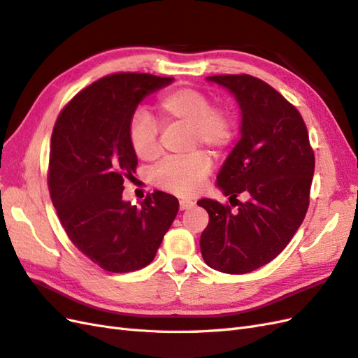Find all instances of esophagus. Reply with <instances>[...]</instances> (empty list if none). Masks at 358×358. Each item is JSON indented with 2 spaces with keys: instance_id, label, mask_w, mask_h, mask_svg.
<instances>
[{
  "instance_id": "obj_1",
  "label": "esophagus",
  "mask_w": 358,
  "mask_h": 358,
  "mask_svg": "<svg viewBox=\"0 0 358 358\" xmlns=\"http://www.w3.org/2000/svg\"><path fill=\"white\" fill-rule=\"evenodd\" d=\"M195 206V203L194 201H190V199H181L180 201V210H187V208H192Z\"/></svg>"
}]
</instances>
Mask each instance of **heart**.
Wrapping results in <instances>:
<instances>
[{
	"mask_svg": "<svg viewBox=\"0 0 358 358\" xmlns=\"http://www.w3.org/2000/svg\"><path fill=\"white\" fill-rule=\"evenodd\" d=\"M162 115L172 121L189 125L190 146L203 145L213 152H221L230 145L234 122L225 108L212 106L203 90L181 86L173 87L159 98ZM128 141L137 159L150 162L159 157V127L154 119L137 110L128 124ZM212 171V162L204 151H194L186 157L168 159L152 172V182L157 187L181 196L195 195L203 189Z\"/></svg>",
	"mask_w": 358,
	"mask_h": 358,
	"instance_id": "obj_1",
	"label": "heart"
}]
</instances>
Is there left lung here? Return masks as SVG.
<instances>
[{"mask_svg":"<svg viewBox=\"0 0 358 358\" xmlns=\"http://www.w3.org/2000/svg\"><path fill=\"white\" fill-rule=\"evenodd\" d=\"M242 110L241 141L217 173L225 196L245 193L237 210L213 199H199L208 213L201 234V254L210 268L248 273L286 248L307 213L315 172L304 119L277 90L252 76H213ZM233 206V203H231Z\"/></svg>","mask_w":358,"mask_h":358,"instance_id":"obj_1","label":"left lung"}]
</instances>
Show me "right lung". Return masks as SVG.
Here are the masks:
<instances>
[{
    "mask_svg": "<svg viewBox=\"0 0 358 358\" xmlns=\"http://www.w3.org/2000/svg\"><path fill=\"white\" fill-rule=\"evenodd\" d=\"M173 78L119 72L99 78L63 107L51 136L48 187L71 242L104 271L142 269L178 213V199L155 190L141 207L122 199L137 157L128 124L137 104Z\"/></svg>",
    "mask_w": 358,
    "mask_h": 358,
    "instance_id": "right-lung-1",
    "label": "right lung"
}]
</instances>
